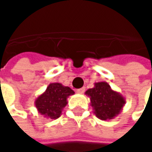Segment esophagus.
<instances>
[{"label":"esophagus","mask_w":152,"mask_h":152,"mask_svg":"<svg viewBox=\"0 0 152 152\" xmlns=\"http://www.w3.org/2000/svg\"><path fill=\"white\" fill-rule=\"evenodd\" d=\"M85 91V88L84 87H83V88H80V89H77L76 90V92L77 93H83Z\"/></svg>","instance_id":"obj_1"}]
</instances>
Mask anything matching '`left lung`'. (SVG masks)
Wrapping results in <instances>:
<instances>
[{"instance_id": "left-lung-1", "label": "left lung", "mask_w": 152, "mask_h": 152, "mask_svg": "<svg viewBox=\"0 0 152 152\" xmlns=\"http://www.w3.org/2000/svg\"><path fill=\"white\" fill-rule=\"evenodd\" d=\"M96 116L102 120H112L121 111L126 103L125 98L113 90L106 82L94 83V87L85 91Z\"/></svg>"}]
</instances>
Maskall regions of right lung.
<instances>
[{
  "label": "right lung",
  "instance_id": "obj_1",
  "mask_svg": "<svg viewBox=\"0 0 152 152\" xmlns=\"http://www.w3.org/2000/svg\"><path fill=\"white\" fill-rule=\"evenodd\" d=\"M74 93L73 90L60 83H50L46 91L35 99V106L44 117L56 120L67 106L68 98Z\"/></svg>",
  "mask_w": 152,
  "mask_h": 152
}]
</instances>
